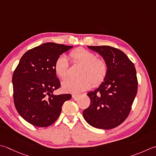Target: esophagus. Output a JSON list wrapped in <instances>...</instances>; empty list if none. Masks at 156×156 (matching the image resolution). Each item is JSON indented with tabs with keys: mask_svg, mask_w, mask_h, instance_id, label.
<instances>
[{
	"mask_svg": "<svg viewBox=\"0 0 156 156\" xmlns=\"http://www.w3.org/2000/svg\"><path fill=\"white\" fill-rule=\"evenodd\" d=\"M78 97H79V94H72V98L74 99L75 100L77 99L78 98Z\"/></svg>",
	"mask_w": 156,
	"mask_h": 156,
	"instance_id": "34e87169",
	"label": "esophagus"
}]
</instances>
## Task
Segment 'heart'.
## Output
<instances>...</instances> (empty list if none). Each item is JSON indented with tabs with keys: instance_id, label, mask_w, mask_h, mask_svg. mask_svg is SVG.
<instances>
[{
	"instance_id": "obj_1",
	"label": "heart",
	"mask_w": 156,
	"mask_h": 156,
	"mask_svg": "<svg viewBox=\"0 0 156 156\" xmlns=\"http://www.w3.org/2000/svg\"><path fill=\"white\" fill-rule=\"evenodd\" d=\"M72 63L80 66L77 78H68L62 84V90L66 93H79L90 88L91 85L97 87L103 83L108 74V65L104 59H99L95 54L78 48L69 54ZM69 64L66 58L61 55L55 63V72L60 78L64 79L68 75Z\"/></svg>"
}]
</instances>
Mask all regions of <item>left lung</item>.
<instances>
[{
    "label": "left lung",
    "instance_id": "obj_1",
    "mask_svg": "<svg viewBox=\"0 0 156 156\" xmlns=\"http://www.w3.org/2000/svg\"><path fill=\"white\" fill-rule=\"evenodd\" d=\"M108 65V74L99 88L87 93L90 104L85 120L97 129H112L126 120L136 97L138 80L134 63L124 52L109 46H88Z\"/></svg>",
    "mask_w": 156,
    "mask_h": 156
}]
</instances>
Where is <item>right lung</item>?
I'll list each match as a JSON object with an SVG mask.
<instances>
[{
  "instance_id": "add662e5",
  "label": "right lung",
  "mask_w": 156,
  "mask_h": 156,
  "mask_svg": "<svg viewBox=\"0 0 156 156\" xmlns=\"http://www.w3.org/2000/svg\"><path fill=\"white\" fill-rule=\"evenodd\" d=\"M47 42L27 51L21 57L12 78L13 101L17 111L27 122L47 127L59 118L64 102L70 94L55 95L60 88L55 63L62 53L72 48Z\"/></svg>"
}]
</instances>
